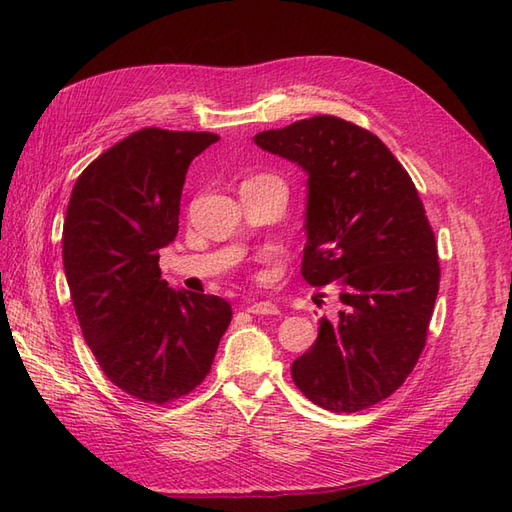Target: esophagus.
I'll return each instance as SVG.
<instances>
[{
    "instance_id": "1",
    "label": "esophagus",
    "mask_w": 512,
    "mask_h": 512,
    "mask_svg": "<svg viewBox=\"0 0 512 512\" xmlns=\"http://www.w3.org/2000/svg\"><path fill=\"white\" fill-rule=\"evenodd\" d=\"M245 312L256 314V316H275L280 314V309H277V305L271 301H252L245 305Z\"/></svg>"
}]
</instances>
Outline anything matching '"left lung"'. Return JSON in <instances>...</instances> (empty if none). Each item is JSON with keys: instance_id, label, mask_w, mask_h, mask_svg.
Masks as SVG:
<instances>
[{"instance_id": "left-lung-1", "label": "left lung", "mask_w": 512, "mask_h": 512, "mask_svg": "<svg viewBox=\"0 0 512 512\" xmlns=\"http://www.w3.org/2000/svg\"><path fill=\"white\" fill-rule=\"evenodd\" d=\"M307 173L301 275L335 284L342 309L320 318L292 363L297 389L331 412L393 395L421 356L440 288L438 245L406 168L376 134L333 115L254 136Z\"/></svg>"}]
</instances>
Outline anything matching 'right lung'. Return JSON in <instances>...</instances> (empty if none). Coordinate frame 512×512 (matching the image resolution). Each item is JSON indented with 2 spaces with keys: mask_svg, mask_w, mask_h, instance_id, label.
<instances>
[{
  "mask_svg": "<svg viewBox=\"0 0 512 512\" xmlns=\"http://www.w3.org/2000/svg\"><path fill=\"white\" fill-rule=\"evenodd\" d=\"M211 132L143 128L76 179L64 220V269L76 318L104 376L145 404L192 393L232 320L215 294L168 288L160 250L177 237L192 160Z\"/></svg>",
  "mask_w": 512,
  "mask_h": 512,
  "instance_id": "obj_1",
  "label": "right lung"
}]
</instances>
